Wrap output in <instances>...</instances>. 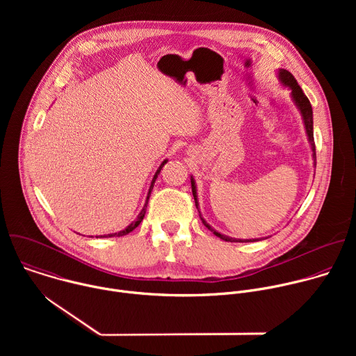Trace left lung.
I'll use <instances>...</instances> for the list:
<instances>
[{"instance_id": "8db88e82", "label": "left lung", "mask_w": 356, "mask_h": 356, "mask_svg": "<svg viewBox=\"0 0 356 356\" xmlns=\"http://www.w3.org/2000/svg\"><path fill=\"white\" fill-rule=\"evenodd\" d=\"M277 79L279 81L282 83V86L287 87L290 90V95H291V99L294 106L297 107V110L300 111V115H301V120H302V124H304V129H306V134H307V139H309V143H310V147H312V152H313V161H314V166H316V143H314V132H313V108H312V104L309 98L306 97V94L302 92L301 87L297 84L296 79L293 77V74L284 69H279L277 70ZM190 180H191V191H193V197H194V201H195V207L198 210V214H200V218L202 221V224H204L214 235H217L218 238L227 241V242H257V241H262V239H266V238H255V239H238V238H232V236H228V235H224L218 231H216L204 218L201 217V213H200V209H198V197H197V187H195V180L193 176H190ZM269 238V236H268Z\"/></svg>"}]
</instances>
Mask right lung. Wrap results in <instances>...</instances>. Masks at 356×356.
<instances>
[{"label": "right lung", "mask_w": 356, "mask_h": 356, "mask_svg": "<svg viewBox=\"0 0 356 356\" xmlns=\"http://www.w3.org/2000/svg\"><path fill=\"white\" fill-rule=\"evenodd\" d=\"M165 163H168V159H165L162 163H161V166L158 168V170H156V173L154 175V179H152V181H150V187H149V191H147V195H146V200H145V204H143V207H142V210H140V213L138 214V217H136V220L135 221H132L128 227H125L124 229H121V231H118V232H115V234H108V235H99V236H95V238H111V236H122V235H127V234H129L131 231H134L139 224H140V221L143 220V217H145V213H146V207H147V201H149V197H150V191H152V188H154V184H155V181H156V179H158V175L161 173V170H162V168L165 166ZM92 238V236H91Z\"/></svg>", "instance_id": "1"}]
</instances>
